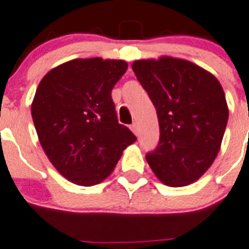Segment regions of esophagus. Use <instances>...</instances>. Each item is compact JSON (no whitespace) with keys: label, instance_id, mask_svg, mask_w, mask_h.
Returning <instances> with one entry per match:
<instances>
[{"label":"esophagus","instance_id":"34e87169","mask_svg":"<svg viewBox=\"0 0 249 249\" xmlns=\"http://www.w3.org/2000/svg\"><path fill=\"white\" fill-rule=\"evenodd\" d=\"M130 129L133 130V133H134V134H138V125L135 124V123H133V124L130 125Z\"/></svg>","mask_w":249,"mask_h":249}]
</instances>
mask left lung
<instances>
[{"mask_svg":"<svg viewBox=\"0 0 249 249\" xmlns=\"http://www.w3.org/2000/svg\"><path fill=\"white\" fill-rule=\"evenodd\" d=\"M138 81L157 110L160 142L145 154L148 164L167 186L199 179L216 158L227 128V100L208 71L178 58L135 60Z\"/></svg>","mask_w":249,"mask_h":249,"instance_id":"8db88e82","label":"left lung"}]
</instances>
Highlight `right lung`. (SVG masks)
Masks as SVG:
<instances>
[{
    "mask_svg": "<svg viewBox=\"0 0 249 249\" xmlns=\"http://www.w3.org/2000/svg\"><path fill=\"white\" fill-rule=\"evenodd\" d=\"M128 63L74 59L41 79L31 105L39 142L58 172L81 186H93L112 172L123 150L137 141L119 124L111 97Z\"/></svg>",
    "mask_w": 249,
    "mask_h": 249,
    "instance_id": "add662e5",
    "label": "right lung"
}]
</instances>
